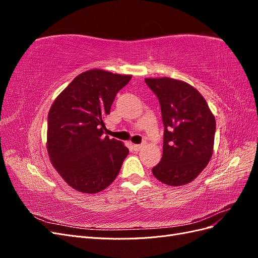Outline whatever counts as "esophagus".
I'll list each match as a JSON object with an SVG mask.
<instances>
[{"instance_id":"34e87169","label":"esophagus","mask_w":258,"mask_h":258,"mask_svg":"<svg viewBox=\"0 0 258 258\" xmlns=\"http://www.w3.org/2000/svg\"><path fill=\"white\" fill-rule=\"evenodd\" d=\"M142 147H143V144H136V145H134L135 151H137V152H139L140 150H141Z\"/></svg>"}]
</instances>
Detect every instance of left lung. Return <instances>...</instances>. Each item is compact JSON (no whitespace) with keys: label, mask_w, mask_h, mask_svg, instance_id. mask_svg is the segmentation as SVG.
Returning <instances> with one entry per match:
<instances>
[{"label":"left lung","mask_w":258,"mask_h":258,"mask_svg":"<svg viewBox=\"0 0 258 258\" xmlns=\"http://www.w3.org/2000/svg\"><path fill=\"white\" fill-rule=\"evenodd\" d=\"M145 83L159 100L165 126L162 157L152 172L169 186L188 184L213 155L215 117L201 93L188 83L170 77L145 79Z\"/></svg>","instance_id":"left-lung-1"}]
</instances>
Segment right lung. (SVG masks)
<instances>
[{"mask_svg":"<svg viewBox=\"0 0 258 258\" xmlns=\"http://www.w3.org/2000/svg\"><path fill=\"white\" fill-rule=\"evenodd\" d=\"M132 75L92 69L77 75L48 112L47 152L63 181L77 191L97 194L110 186L129 153L103 136L116 93Z\"/></svg>","mask_w":258,"mask_h":258,"instance_id":"add662e5","label":"right lung"}]
</instances>
